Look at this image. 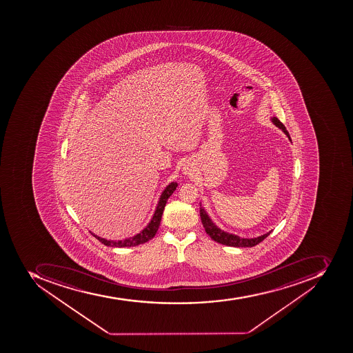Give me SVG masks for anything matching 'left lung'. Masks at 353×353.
Returning a JSON list of instances; mask_svg holds the SVG:
<instances>
[{"mask_svg": "<svg viewBox=\"0 0 353 353\" xmlns=\"http://www.w3.org/2000/svg\"><path fill=\"white\" fill-rule=\"evenodd\" d=\"M272 121L276 127L281 129L287 134L289 140H292L290 139V136H289L288 131L286 130V127L281 123V120L278 119L277 117H272ZM200 215L203 226L205 228V232L208 234V236L211 237L215 242L226 245V246H232V248H253L255 245L263 242L272 233V230H270L268 233L264 234L261 236L255 237V239H243V237L237 236L235 234L228 233V232H224V230L217 228L202 206L200 208Z\"/></svg>", "mask_w": 353, "mask_h": 353, "instance_id": "1", "label": "left lung"}]
</instances>
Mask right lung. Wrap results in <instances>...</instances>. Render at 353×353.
<instances>
[{
	"label": "right lung",
	"mask_w": 353,
	"mask_h": 353,
	"mask_svg": "<svg viewBox=\"0 0 353 353\" xmlns=\"http://www.w3.org/2000/svg\"><path fill=\"white\" fill-rule=\"evenodd\" d=\"M178 183L172 182L163 190L161 196L159 199L158 205H157L156 211L153 214L152 219L150 223L145 226L139 234H137L134 236L129 237V239H123V241H108V239H101L92 234L100 243H103L105 246H110V248H134L140 244H145L149 242L151 239L154 237L157 232H158L160 222H161L162 214H163L164 206L167 204L168 199L172 195L173 192L176 189Z\"/></svg>",
	"instance_id": "add662e5"
}]
</instances>
